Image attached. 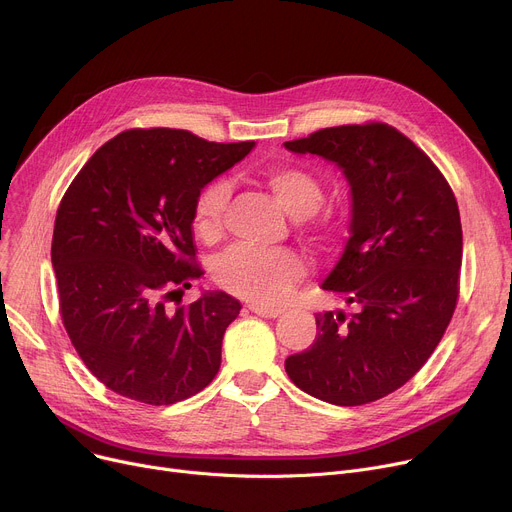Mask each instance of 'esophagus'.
<instances>
[{
    "instance_id": "esophagus-1",
    "label": "esophagus",
    "mask_w": 512,
    "mask_h": 512,
    "mask_svg": "<svg viewBox=\"0 0 512 512\" xmlns=\"http://www.w3.org/2000/svg\"><path fill=\"white\" fill-rule=\"evenodd\" d=\"M249 310L261 318H277L281 314V308H273L265 304H249Z\"/></svg>"
}]
</instances>
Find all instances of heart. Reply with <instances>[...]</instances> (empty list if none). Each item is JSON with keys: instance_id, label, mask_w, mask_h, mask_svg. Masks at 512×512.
Here are the masks:
<instances>
[{"instance_id": "obj_1", "label": "heart", "mask_w": 512, "mask_h": 512, "mask_svg": "<svg viewBox=\"0 0 512 512\" xmlns=\"http://www.w3.org/2000/svg\"><path fill=\"white\" fill-rule=\"evenodd\" d=\"M259 184L291 214L318 243H328L336 231L332 212H320L324 188L318 174L300 164H279L259 174ZM231 188L225 180L206 184L194 202V231L204 243L223 237L225 212ZM304 259L289 249L261 251L253 247H233L212 265L216 283L235 296L255 304H279L294 283L304 275Z\"/></svg>"}]
</instances>
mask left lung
Segmentation results:
<instances>
[{"label": "left lung", "instance_id": "left-lung-1", "mask_svg": "<svg viewBox=\"0 0 512 512\" xmlns=\"http://www.w3.org/2000/svg\"><path fill=\"white\" fill-rule=\"evenodd\" d=\"M289 152L342 168L352 192L350 239L322 289L356 312L316 314L314 342L285 358L296 387L354 407L403 387L440 344L458 304L462 223L437 166L387 123L326 127Z\"/></svg>", "mask_w": 512, "mask_h": 512}]
</instances>
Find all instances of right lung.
Here are the masks:
<instances>
[{
	"mask_svg": "<svg viewBox=\"0 0 512 512\" xmlns=\"http://www.w3.org/2000/svg\"><path fill=\"white\" fill-rule=\"evenodd\" d=\"M253 145L129 129L101 145L64 192L50 253L60 316L85 367L113 393L172 405L221 369L239 300L208 291L188 308L168 304L204 273L192 237L198 192Z\"/></svg>",
	"mask_w": 512,
	"mask_h": 512,
	"instance_id": "add662e5",
	"label": "right lung"
}]
</instances>
